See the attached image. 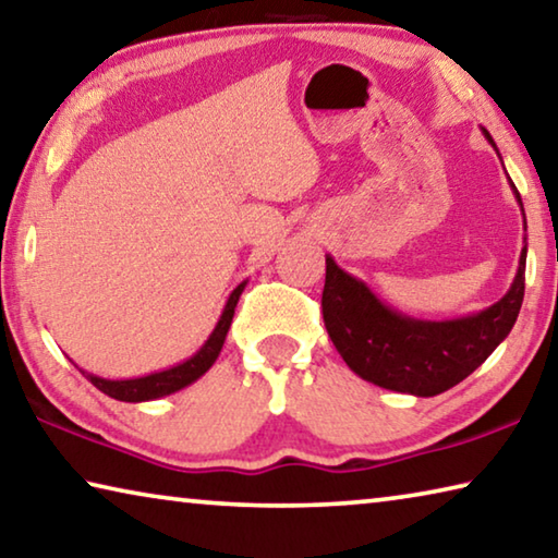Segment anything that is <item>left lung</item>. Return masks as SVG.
I'll return each instance as SVG.
<instances>
[{"instance_id":"left-lung-1","label":"left lung","mask_w":558,"mask_h":558,"mask_svg":"<svg viewBox=\"0 0 558 558\" xmlns=\"http://www.w3.org/2000/svg\"><path fill=\"white\" fill-rule=\"evenodd\" d=\"M482 133L497 150L485 128ZM509 187L524 215L522 197L511 180ZM524 269L526 236L514 281L497 304L468 316L430 322L392 308L378 294H373L365 281L343 271L331 254H326L322 296L326 331L345 365L359 378L415 398L440 396L477 371L509 336L524 301Z\"/></svg>"}]
</instances>
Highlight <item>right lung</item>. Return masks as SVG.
Instances as JSON below:
<instances>
[{"instance_id":"obj_1","label":"right lung","mask_w":558,"mask_h":558,"mask_svg":"<svg viewBox=\"0 0 558 558\" xmlns=\"http://www.w3.org/2000/svg\"><path fill=\"white\" fill-rule=\"evenodd\" d=\"M244 287H246V281L236 284L232 294L227 296V304L222 308V314H219V318H217L213 333L207 336V341L199 345V349L190 355V359L170 365V368L155 371V373H148V376H138V378H100L84 368H78V371L84 373V376L94 383L100 392H106L108 398L123 400V403H145V400L166 398V396H170V392H178L182 388L193 386L197 378H203L205 373L213 368V363L217 361L219 351H222L227 331H230V326H232L236 301H240Z\"/></svg>"}]
</instances>
